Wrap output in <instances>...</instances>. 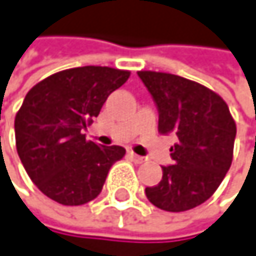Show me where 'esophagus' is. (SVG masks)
I'll use <instances>...</instances> for the list:
<instances>
[{"label": "esophagus", "mask_w": 256, "mask_h": 256, "mask_svg": "<svg viewBox=\"0 0 256 256\" xmlns=\"http://www.w3.org/2000/svg\"><path fill=\"white\" fill-rule=\"evenodd\" d=\"M129 156H130V158H132V159H134V160H135L136 164H142V162L146 160V159H144L142 156H140V154H135L134 152H129Z\"/></svg>", "instance_id": "34e87169"}]
</instances>
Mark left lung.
<instances>
[{"label":"left lung","mask_w":256,"mask_h":256,"mask_svg":"<svg viewBox=\"0 0 256 256\" xmlns=\"http://www.w3.org/2000/svg\"><path fill=\"white\" fill-rule=\"evenodd\" d=\"M138 77L156 104L159 134L179 140L170 148L173 164L162 167V180L146 196L164 211L192 210L214 194L230 167L235 121L220 96L192 80L154 71Z\"/></svg>","instance_id":"1"}]
</instances>
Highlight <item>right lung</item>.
<instances>
[{"label":"right lung","instance_id":"1","mask_svg":"<svg viewBox=\"0 0 256 256\" xmlns=\"http://www.w3.org/2000/svg\"><path fill=\"white\" fill-rule=\"evenodd\" d=\"M129 71L78 66L33 86L14 118L16 150L33 184L50 198L77 206L96 198L126 150L86 141V126Z\"/></svg>","mask_w":256,"mask_h":256}]
</instances>
